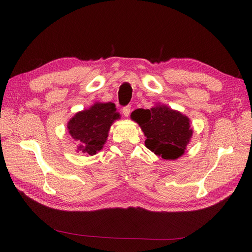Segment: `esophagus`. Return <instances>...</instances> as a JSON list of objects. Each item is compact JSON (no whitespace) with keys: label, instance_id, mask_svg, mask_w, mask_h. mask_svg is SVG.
Segmentation results:
<instances>
[{"label":"esophagus","instance_id":"obj_1","mask_svg":"<svg viewBox=\"0 0 252 252\" xmlns=\"http://www.w3.org/2000/svg\"><path fill=\"white\" fill-rule=\"evenodd\" d=\"M122 114L125 117H129L131 114V107L130 106H126V107H123L122 108Z\"/></svg>","mask_w":252,"mask_h":252}]
</instances>
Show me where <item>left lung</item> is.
I'll list each match as a JSON object with an SVG mask.
<instances>
[{"label": "left lung", "instance_id": "1", "mask_svg": "<svg viewBox=\"0 0 252 252\" xmlns=\"http://www.w3.org/2000/svg\"><path fill=\"white\" fill-rule=\"evenodd\" d=\"M131 119L140 126L146 136L145 146L165 160L183 156L194 132L189 117L159 103L151 109L134 110Z\"/></svg>", "mask_w": 252, "mask_h": 252}]
</instances>
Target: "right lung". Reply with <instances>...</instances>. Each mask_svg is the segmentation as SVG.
<instances>
[{"label": "right lung", "instance_id": "obj_1", "mask_svg": "<svg viewBox=\"0 0 252 252\" xmlns=\"http://www.w3.org/2000/svg\"><path fill=\"white\" fill-rule=\"evenodd\" d=\"M120 119L114 103H95L88 109L74 114L67 123V130L77 142L76 152L84 155L97 154L108 138L110 126Z\"/></svg>", "mask_w": 252, "mask_h": 252}]
</instances>
